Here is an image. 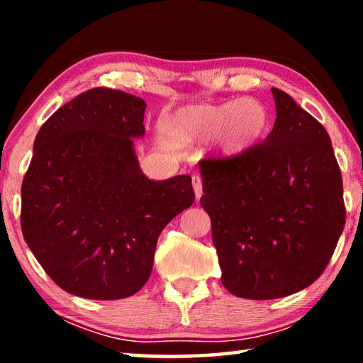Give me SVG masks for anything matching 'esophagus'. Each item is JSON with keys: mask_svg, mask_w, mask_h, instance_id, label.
<instances>
[{"mask_svg": "<svg viewBox=\"0 0 363 363\" xmlns=\"http://www.w3.org/2000/svg\"><path fill=\"white\" fill-rule=\"evenodd\" d=\"M192 186H194V190H195V196L196 200L200 199L201 194H203V190H201V177L200 176H192Z\"/></svg>", "mask_w": 363, "mask_h": 363, "instance_id": "34e87169", "label": "esophagus"}]
</instances>
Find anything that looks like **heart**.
<instances>
[{
  "mask_svg": "<svg viewBox=\"0 0 363 363\" xmlns=\"http://www.w3.org/2000/svg\"><path fill=\"white\" fill-rule=\"evenodd\" d=\"M163 130L179 144L218 136L224 157L243 155L266 138L269 112L264 104L245 97L220 104H199L176 110L163 120Z\"/></svg>",
  "mask_w": 363,
  "mask_h": 363,
  "instance_id": "1",
  "label": "heart"
}]
</instances>
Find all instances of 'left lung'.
Segmentation results:
<instances>
[{"label":"left lung","instance_id":"left-lung-1","mask_svg":"<svg viewBox=\"0 0 363 363\" xmlns=\"http://www.w3.org/2000/svg\"><path fill=\"white\" fill-rule=\"evenodd\" d=\"M266 140L238 157L200 162L223 285L247 299L314 284L346 223L342 177L328 133L281 89Z\"/></svg>","mask_w":363,"mask_h":363}]
</instances>
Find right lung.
Listing matches in <instances>:
<instances>
[{"label": "right lung", "mask_w": 363, "mask_h": 363, "mask_svg": "<svg viewBox=\"0 0 363 363\" xmlns=\"http://www.w3.org/2000/svg\"><path fill=\"white\" fill-rule=\"evenodd\" d=\"M145 102L93 88L67 102L36 134L22 182L23 238L45 272L88 299L133 296L149 280L157 240L194 203L187 174L150 181L133 138Z\"/></svg>", "instance_id": "add662e5"}]
</instances>
